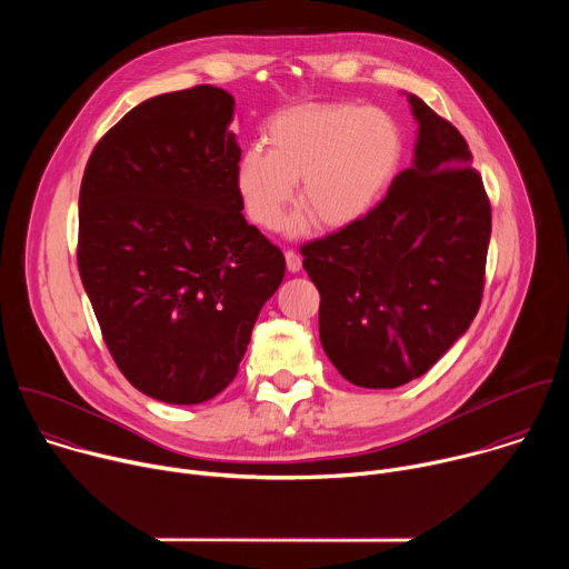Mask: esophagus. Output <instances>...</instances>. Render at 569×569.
<instances>
[{
	"label": "esophagus",
	"mask_w": 569,
	"mask_h": 569,
	"mask_svg": "<svg viewBox=\"0 0 569 569\" xmlns=\"http://www.w3.org/2000/svg\"><path fill=\"white\" fill-rule=\"evenodd\" d=\"M286 266L290 272H299L301 270V257L295 250H286Z\"/></svg>",
	"instance_id": "obj_1"
}]
</instances>
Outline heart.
<instances>
[{"label": "heart", "instance_id": "b5f03b06", "mask_svg": "<svg viewBox=\"0 0 569 569\" xmlns=\"http://www.w3.org/2000/svg\"><path fill=\"white\" fill-rule=\"evenodd\" d=\"M402 152V130L385 110L351 103L295 108L270 123L268 150L240 154L236 189L259 227L277 229L299 182L303 209L290 218V231H306L312 218L342 229L385 198Z\"/></svg>", "mask_w": 569, "mask_h": 569}]
</instances>
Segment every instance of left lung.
<instances>
[{
  "label": "left lung",
  "instance_id": "1",
  "mask_svg": "<svg viewBox=\"0 0 569 569\" xmlns=\"http://www.w3.org/2000/svg\"><path fill=\"white\" fill-rule=\"evenodd\" d=\"M412 167L362 220L301 248L319 290V340L353 385L423 376L470 327L491 240V204L459 130L408 94Z\"/></svg>",
  "mask_w": 569,
  "mask_h": 569
}]
</instances>
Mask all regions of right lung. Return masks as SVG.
Wrapping results in <instances>:
<instances>
[{
    "label": "right lung",
    "mask_w": 569,
    "mask_h": 569,
    "mask_svg": "<svg viewBox=\"0 0 569 569\" xmlns=\"http://www.w3.org/2000/svg\"><path fill=\"white\" fill-rule=\"evenodd\" d=\"M233 97L213 86L132 108L97 143L78 198V270L132 387L198 405L238 373L281 250L242 216Z\"/></svg>",
    "instance_id": "obj_1"
}]
</instances>
